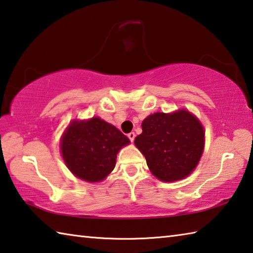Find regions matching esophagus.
<instances>
[{
  "label": "esophagus",
  "instance_id": "esophagus-1",
  "mask_svg": "<svg viewBox=\"0 0 253 253\" xmlns=\"http://www.w3.org/2000/svg\"><path fill=\"white\" fill-rule=\"evenodd\" d=\"M135 132H129V134H128V138H129V140L132 142V141H134V139H135Z\"/></svg>",
  "mask_w": 253,
  "mask_h": 253
}]
</instances>
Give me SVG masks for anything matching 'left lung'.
Segmentation results:
<instances>
[{
	"mask_svg": "<svg viewBox=\"0 0 253 253\" xmlns=\"http://www.w3.org/2000/svg\"><path fill=\"white\" fill-rule=\"evenodd\" d=\"M135 146L147 166L162 181L186 178L198 165L205 147V130L195 115L186 109L149 115L141 124Z\"/></svg>",
	"mask_w": 253,
	"mask_h": 253,
	"instance_id": "left-lung-1",
	"label": "left lung"
}]
</instances>
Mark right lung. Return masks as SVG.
I'll list each match as a JSON object with an SVG mask.
<instances>
[{
    "label": "right lung",
    "instance_id": "add662e5",
    "mask_svg": "<svg viewBox=\"0 0 253 253\" xmlns=\"http://www.w3.org/2000/svg\"><path fill=\"white\" fill-rule=\"evenodd\" d=\"M127 136L99 117L73 121L61 139L67 168L88 182L104 180L113 171L117 153L129 144Z\"/></svg>",
    "mask_w": 253,
    "mask_h": 253
}]
</instances>
